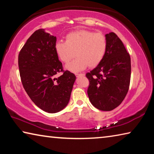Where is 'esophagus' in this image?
<instances>
[{
	"mask_svg": "<svg viewBox=\"0 0 154 154\" xmlns=\"http://www.w3.org/2000/svg\"><path fill=\"white\" fill-rule=\"evenodd\" d=\"M75 75H76L77 77H81V76H84V74L83 73H82V74H77V73H75Z\"/></svg>",
	"mask_w": 154,
	"mask_h": 154,
	"instance_id": "esophagus-1",
	"label": "esophagus"
}]
</instances>
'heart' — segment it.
I'll return each mask as SVG.
<instances>
[{
	"instance_id": "heart-1",
	"label": "heart",
	"mask_w": 154,
	"mask_h": 154,
	"mask_svg": "<svg viewBox=\"0 0 154 154\" xmlns=\"http://www.w3.org/2000/svg\"><path fill=\"white\" fill-rule=\"evenodd\" d=\"M107 41L105 35L85 30L73 31L66 36V42L58 41L55 45L57 56L62 62L67 63L65 69L78 72L90 68L97 66L105 56Z\"/></svg>"
}]
</instances>
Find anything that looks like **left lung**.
<instances>
[{"instance_id": "8db88e82", "label": "left lung", "mask_w": 154, "mask_h": 154, "mask_svg": "<svg viewBox=\"0 0 154 154\" xmlns=\"http://www.w3.org/2000/svg\"><path fill=\"white\" fill-rule=\"evenodd\" d=\"M107 48L103 60L86 77L88 95L96 109L109 111L120 105L129 89L130 57L122 41L114 32L106 34Z\"/></svg>"}]
</instances>
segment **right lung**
<instances>
[{"mask_svg": "<svg viewBox=\"0 0 154 154\" xmlns=\"http://www.w3.org/2000/svg\"><path fill=\"white\" fill-rule=\"evenodd\" d=\"M56 37L36 30L23 46L18 56L21 80L24 90L35 105L43 111L55 113L69 104L75 75L63 71L55 50Z\"/></svg>", "mask_w": 154, "mask_h": 154, "instance_id": "obj_1", "label": "right lung"}]
</instances>
